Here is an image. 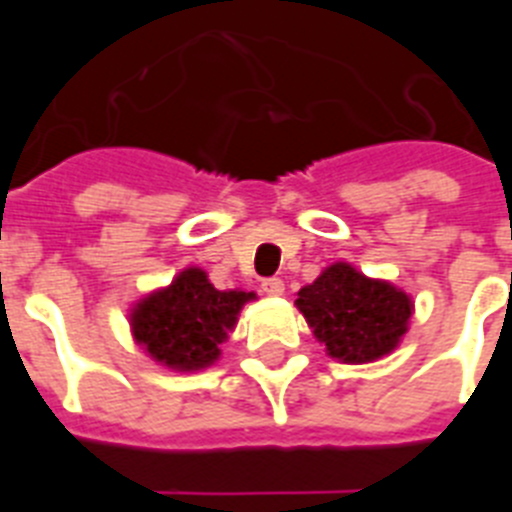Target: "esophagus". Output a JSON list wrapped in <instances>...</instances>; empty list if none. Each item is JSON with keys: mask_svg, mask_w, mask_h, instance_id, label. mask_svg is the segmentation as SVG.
I'll return each instance as SVG.
<instances>
[{"mask_svg": "<svg viewBox=\"0 0 512 512\" xmlns=\"http://www.w3.org/2000/svg\"><path fill=\"white\" fill-rule=\"evenodd\" d=\"M261 289H264L269 297H279V295H284V282H282V279H277V277L264 279V282H261Z\"/></svg>", "mask_w": 512, "mask_h": 512, "instance_id": "34e87169", "label": "esophagus"}]
</instances>
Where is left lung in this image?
Listing matches in <instances>:
<instances>
[{
  "label": "left lung",
  "instance_id": "1",
  "mask_svg": "<svg viewBox=\"0 0 512 512\" xmlns=\"http://www.w3.org/2000/svg\"><path fill=\"white\" fill-rule=\"evenodd\" d=\"M297 310L328 356L369 364L392 354L408 333L413 300L395 284L369 279L346 261L330 264L297 292Z\"/></svg>",
  "mask_w": 512,
  "mask_h": 512
}]
</instances>
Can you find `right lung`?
<instances>
[{"instance_id": "obj_1", "label": "right lung", "mask_w": 512, "mask_h": 512, "mask_svg": "<svg viewBox=\"0 0 512 512\" xmlns=\"http://www.w3.org/2000/svg\"><path fill=\"white\" fill-rule=\"evenodd\" d=\"M253 297L243 289L220 292L205 271L189 266L130 310V330L153 361L176 372H197L220 359V343L228 341L238 312Z\"/></svg>"}]
</instances>
